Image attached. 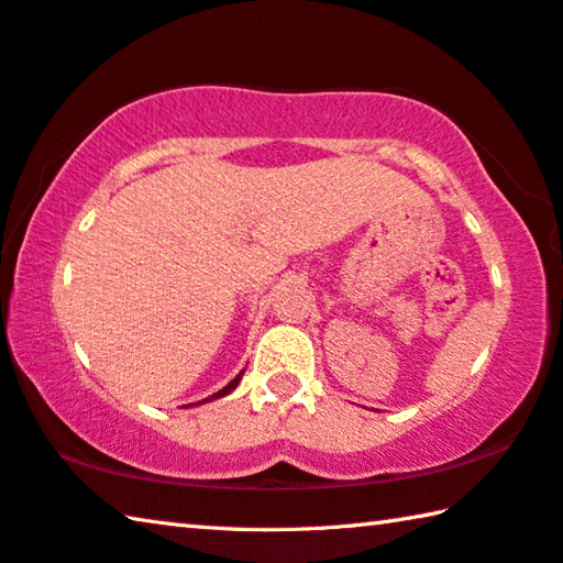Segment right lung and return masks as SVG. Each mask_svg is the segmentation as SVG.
Returning a JSON list of instances; mask_svg holds the SVG:
<instances>
[{
  "label": "right lung",
  "mask_w": 563,
  "mask_h": 563,
  "mask_svg": "<svg viewBox=\"0 0 563 563\" xmlns=\"http://www.w3.org/2000/svg\"><path fill=\"white\" fill-rule=\"evenodd\" d=\"M241 377H243V373L241 375H235V379H231V383H228L223 389H218L216 395H211L208 399H203V402H211V399H218V397H225L228 393H233V389L238 387V383H241Z\"/></svg>",
  "instance_id": "obj_1"
}]
</instances>
